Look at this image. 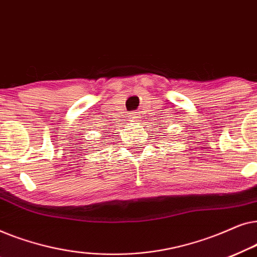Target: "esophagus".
Returning <instances> with one entry per match:
<instances>
[{
  "label": "esophagus",
  "instance_id": "34e87169",
  "mask_svg": "<svg viewBox=\"0 0 257 257\" xmlns=\"http://www.w3.org/2000/svg\"><path fill=\"white\" fill-rule=\"evenodd\" d=\"M130 119H131L132 121H138L139 119H140V115H139V113L138 112H132V113H130Z\"/></svg>",
  "mask_w": 257,
  "mask_h": 257
}]
</instances>
